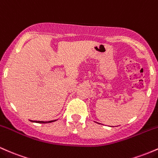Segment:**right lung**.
I'll return each mask as SVG.
<instances>
[{"label": "right lung", "mask_w": 158, "mask_h": 158, "mask_svg": "<svg viewBox=\"0 0 158 158\" xmlns=\"http://www.w3.org/2000/svg\"><path fill=\"white\" fill-rule=\"evenodd\" d=\"M31 122H36V123H50V122H53L54 121H56V120H51V121H48V122H44V121H33V120H30Z\"/></svg>", "instance_id": "1"}]
</instances>
